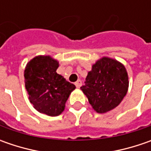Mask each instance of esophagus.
Here are the masks:
<instances>
[{
    "label": "esophagus",
    "instance_id": "obj_1",
    "mask_svg": "<svg viewBox=\"0 0 151 151\" xmlns=\"http://www.w3.org/2000/svg\"><path fill=\"white\" fill-rule=\"evenodd\" d=\"M81 84H82V83H81V80H78V81L75 83L76 86L77 88H80V87H81Z\"/></svg>",
    "mask_w": 151,
    "mask_h": 151
}]
</instances>
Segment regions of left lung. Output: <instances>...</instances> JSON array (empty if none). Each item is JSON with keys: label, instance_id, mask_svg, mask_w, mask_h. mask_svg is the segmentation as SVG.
<instances>
[{"label": "left lung", "instance_id": "obj_1", "mask_svg": "<svg viewBox=\"0 0 151 151\" xmlns=\"http://www.w3.org/2000/svg\"><path fill=\"white\" fill-rule=\"evenodd\" d=\"M129 77L125 67L117 60L103 57L92 65L81 89L97 113L116 107L128 91Z\"/></svg>", "mask_w": 151, "mask_h": 151}]
</instances>
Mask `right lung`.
Returning a JSON list of instances; mask_svg holds the SVG:
<instances>
[{
    "instance_id": "obj_1",
    "label": "right lung",
    "mask_w": 151,
    "mask_h": 151,
    "mask_svg": "<svg viewBox=\"0 0 151 151\" xmlns=\"http://www.w3.org/2000/svg\"><path fill=\"white\" fill-rule=\"evenodd\" d=\"M59 63L50 56H37L24 70L25 86L29 101L39 113L58 116L76 86L57 74Z\"/></svg>"
}]
</instances>
